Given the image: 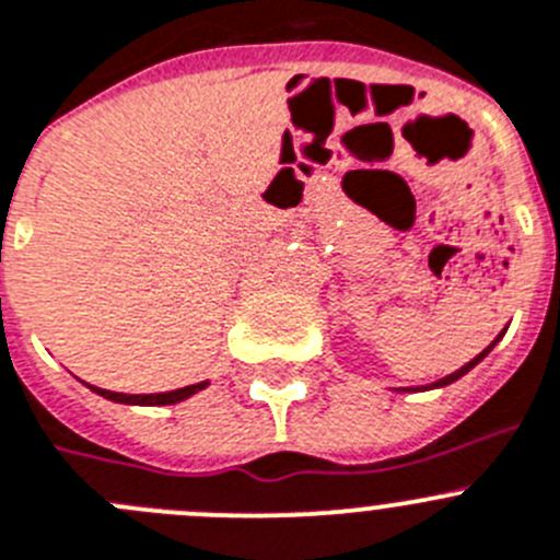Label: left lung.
<instances>
[{"label": "left lung", "mask_w": 560, "mask_h": 560, "mask_svg": "<svg viewBox=\"0 0 560 560\" xmlns=\"http://www.w3.org/2000/svg\"><path fill=\"white\" fill-rule=\"evenodd\" d=\"M494 343H497V338H494V341H491V343H489V347H486V350H483V352H480V355H478V358H471V361H469V363H464V366H460V369H458V372H453V374H447V377H441V381H435V383H433V386H430V388H441V386H450V383H455V381H458V377H464V374H466V372H469V369H471V366H478V363H480V361H483V358H486V355H489V352H491V347H494ZM402 392H408V388H402Z\"/></svg>", "instance_id": "8db88e82"}]
</instances>
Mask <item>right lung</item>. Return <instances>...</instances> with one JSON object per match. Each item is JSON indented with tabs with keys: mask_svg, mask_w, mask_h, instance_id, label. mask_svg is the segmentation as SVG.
I'll return each instance as SVG.
<instances>
[{
	"mask_svg": "<svg viewBox=\"0 0 560 560\" xmlns=\"http://www.w3.org/2000/svg\"><path fill=\"white\" fill-rule=\"evenodd\" d=\"M208 386V381L197 383V386H186V388H174V392H163V394H119V392H107V388H94L100 397L113 399V402H125V405H174V402H183L188 399L191 394L202 392Z\"/></svg>",
	"mask_w": 560,
	"mask_h": 560,
	"instance_id": "1",
	"label": "right lung"
}]
</instances>
